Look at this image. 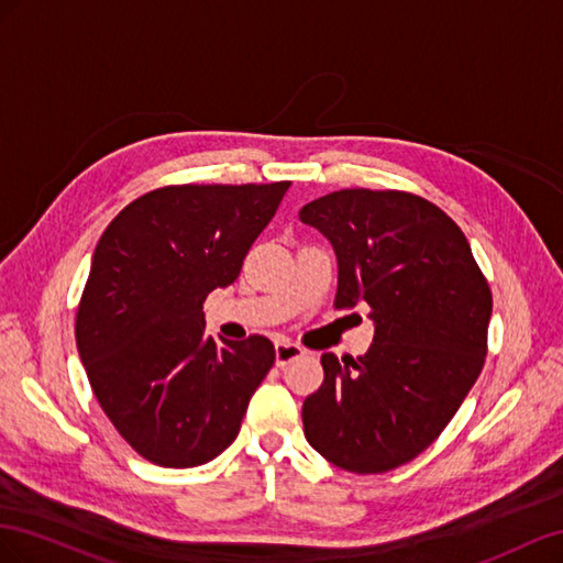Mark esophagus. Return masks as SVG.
Listing matches in <instances>:
<instances>
[{"label": "esophagus", "instance_id": "obj_1", "mask_svg": "<svg viewBox=\"0 0 563 563\" xmlns=\"http://www.w3.org/2000/svg\"><path fill=\"white\" fill-rule=\"evenodd\" d=\"M303 356V349L299 344H292V342H276V365L278 367H285L287 363H292L297 358Z\"/></svg>", "mask_w": 563, "mask_h": 563}]
</instances>
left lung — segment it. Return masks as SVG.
Masks as SVG:
<instances>
[{
    "instance_id": "left-lung-1",
    "label": "left lung",
    "mask_w": 563,
    "mask_h": 563,
    "mask_svg": "<svg viewBox=\"0 0 563 563\" xmlns=\"http://www.w3.org/2000/svg\"><path fill=\"white\" fill-rule=\"evenodd\" d=\"M299 219L334 247V309L365 301L375 320L358 361L323 353L303 437L344 472H391L439 439L484 371L488 280L457 223L406 190H334Z\"/></svg>"
}]
</instances>
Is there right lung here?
Instances as JSON below:
<instances>
[{"instance_id": "1", "label": "right lung", "mask_w": 563, "mask_h": 563, "mask_svg": "<svg viewBox=\"0 0 563 563\" xmlns=\"http://www.w3.org/2000/svg\"><path fill=\"white\" fill-rule=\"evenodd\" d=\"M287 188H155L93 250L75 316L79 358L112 427L159 467H198L227 451L276 361L262 334L207 336L202 303L240 276Z\"/></svg>"}]
</instances>
